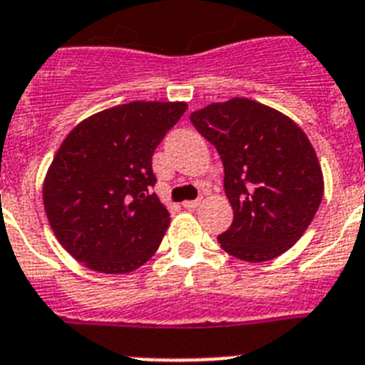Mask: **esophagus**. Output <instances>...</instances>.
<instances>
[{
    "label": "esophagus",
    "mask_w": 365,
    "mask_h": 365,
    "mask_svg": "<svg viewBox=\"0 0 365 365\" xmlns=\"http://www.w3.org/2000/svg\"><path fill=\"white\" fill-rule=\"evenodd\" d=\"M182 205L185 209H195V207H198V205H200V200H185Z\"/></svg>",
    "instance_id": "esophagus-1"
}]
</instances>
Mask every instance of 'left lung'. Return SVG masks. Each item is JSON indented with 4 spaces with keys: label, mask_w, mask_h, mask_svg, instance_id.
<instances>
[{
    "label": "left lung",
    "mask_w": 365,
    "mask_h": 365,
    "mask_svg": "<svg viewBox=\"0 0 365 365\" xmlns=\"http://www.w3.org/2000/svg\"><path fill=\"white\" fill-rule=\"evenodd\" d=\"M195 128L224 163V189L233 207L218 237L233 257L262 262L283 255L303 237L323 198L314 147L284 113L233 97L191 113Z\"/></svg>",
    "instance_id": "8db88e82"
}]
</instances>
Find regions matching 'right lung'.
<instances>
[{
	"mask_svg": "<svg viewBox=\"0 0 365 365\" xmlns=\"http://www.w3.org/2000/svg\"><path fill=\"white\" fill-rule=\"evenodd\" d=\"M187 103L134 101L97 112L62 141L43 178V207L62 248L103 274H128L156 253L169 211L152 187V154Z\"/></svg>",
	"mask_w": 365,
	"mask_h": 365,
	"instance_id": "1",
	"label": "right lung"
}]
</instances>
